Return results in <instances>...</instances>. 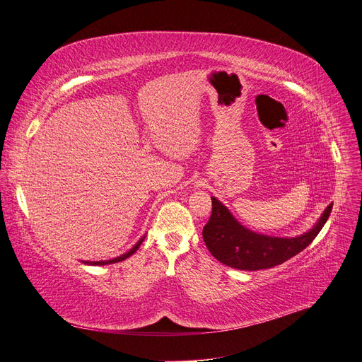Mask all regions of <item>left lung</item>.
Instances as JSON below:
<instances>
[{
  "instance_id": "1",
  "label": "left lung",
  "mask_w": 362,
  "mask_h": 362,
  "mask_svg": "<svg viewBox=\"0 0 362 362\" xmlns=\"http://www.w3.org/2000/svg\"><path fill=\"white\" fill-rule=\"evenodd\" d=\"M212 214L202 230L211 255L230 268L259 271L274 268L304 250L326 224L333 204L323 211L316 226L297 237L257 234L240 224L218 199L211 197Z\"/></svg>"
}]
</instances>
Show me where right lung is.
Here are the masks:
<instances>
[{
  "mask_svg": "<svg viewBox=\"0 0 362 362\" xmlns=\"http://www.w3.org/2000/svg\"><path fill=\"white\" fill-rule=\"evenodd\" d=\"M144 238H146V237H142L141 240H139V242L131 249V250H128L127 253H124V255H120V256H117V257H115V259H110V260H100V262H88V260H83V263H86V264H99V267H100V264H110V263H116V262H122V260H125L127 257H129V256H132L136 250H138V247L141 246V243L144 242Z\"/></svg>",
  "mask_w": 362,
  "mask_h": 362,
  "instance_id": "right-lung-1",
  "label": "right lung"
}]
</instances>
